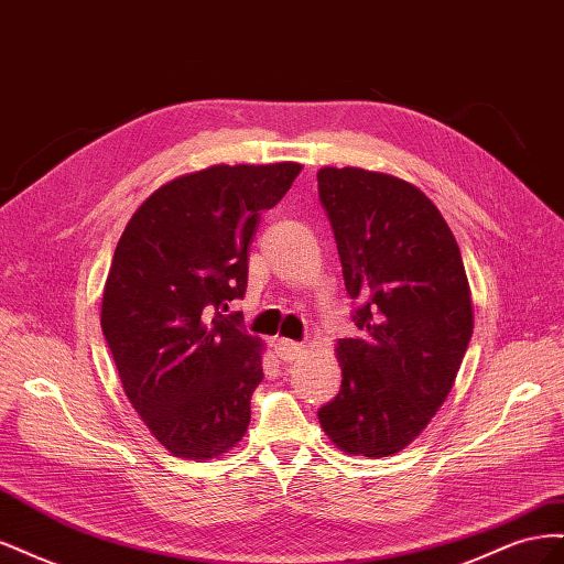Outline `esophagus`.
I'll list each match as a JSON object with an SVG mask.
<instances>
[{"mask_svg": "<svg viewBox=\"0 0 564 564\" xmlns=\"http://www.w3.org/2000/svg\"><path fill=\"white\" fill-rule=\"evenodd\" d=\"M275 350L282 357V360H296L299 355H303V346L296 344V340H289V338H278L275 340Z\"/></svg>", "mask_w": 564, "mask_h": 564, "instance_id": "obj_1", "label": "esophagus"}]
</instances>
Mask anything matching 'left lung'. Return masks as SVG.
Here are the masks:
<instances>
[{"mask_svg":"<svg viewBox=\"0 0 564 564\" xmlns=\"http://www.w3.org/2000/svg\"><path fill=\"white\" fill-rule=\"evenodd\" d=\"M317 191L355 311L340 338L338 395L317 416L355 456L402 452L447 400L473 336V299L454 235L416 185L360 166H324Z\"/></svg>","mask_w":564,"mask_h":564,"instance_id":"8db88e82","label":"left lung"}]
</instances>
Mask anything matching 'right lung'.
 <instances>
[{
	"label": "right lung",
	"mask_w": 564,
	"mask_h": 564,
	"mask_svg": "<svg viewBox=\"0 0 564 564\" xmlns=\"http://www.w3.org/2000/svg\"><path fill=\"white\" fill-rule=\"evenodd\" d=\"M296 162L214 164L158 187L119 237L100 327L122 388L160 445L209 460L247 433L263 340L228 305L247 292L249 242Z\"/></svg>",
	"instance_id": "right-lung-1"
}]
</instances>
